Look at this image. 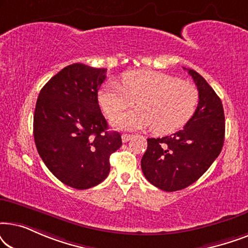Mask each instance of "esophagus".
I'll list each match as a JSON object with an SVG mask.
<instances>
[{
    "instance_id": "34e87169",
    "label": "esophagus",
    "mask_w": 248,
    "mask_h": 248,
    "mask_svg": "<svg viewBox=\"0 0 248 248\" xmlns=\"http://www.w3.org/2000/svg\"><path fill=\"white\" fill-rule=\"evenodd\" d=\"M132 138V135L131 134H123V135H122V141H123V142H127L128 140H130V139Z\"/></svg>"
}]
</instances>
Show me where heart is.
<instances>
[{
	"instance_id": "b5f03b06",
	"label": "heart",
	"mask_w": 248,
	"mask_h": 248,
	"mask_svg": "<svg viewBox=\"0 0 248 248\" xmlns=\"http://www.w3.org/2000/svg\"><path fill=\"white\" fill-rule=\"evenodd\" d=\"M199 90L194 84L152 70L125 73L122 83L108 81L98 99L108 116L113 117L137 100L139 108L122 114L113 121L125 130L151 127L155 133L177 131L194 115L199 104Z\"/></svg>"
}]
</instances>
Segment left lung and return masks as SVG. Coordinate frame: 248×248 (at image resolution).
Listing matches in <instances>:
<instances>
[{"label":"left lung","instance_id":"obj_1","mask_svg":"<svg viewBox=\"0 0 248 248\" xmlns=\"http://www.w3.org/2000/svg\"><path fill=\"white\" fill-rule=\"evenodd\" d=\"M199 90L195 113L183 130L164 138L148 139L141 159L145 178L155 187L175 192L198 181L218 158L225 142L222 103L196 71L185 69Z\"/></svg>","mask_w":248,"mask_h":248}]
</instances>
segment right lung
Instances as JSON below:
<instances>
[{
  "instance_id": "1",
  "label": "right lung",
  "mask_w": 248,
  "mask_h": 248,
  "mask_svg": "<svg viewBox=\"0 0 248 248\" xmlns=\"http://www.w3.org/2000/svg\"><path fill=\"white\" fill-rule=\"evenodd\" d=\"M106 69L76 63L40 90L33 114V139L44 164L77 189L93 187L109 174L110 155L121 148L118 132L107 131L98 104Z\"/></svg>"
}]
</instances>
